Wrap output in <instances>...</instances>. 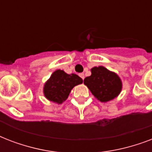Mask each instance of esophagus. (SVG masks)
<instances>
[{
    "label": "esophagus",
    "instance_id": "34e87169",
    "mask_svg": "<svg viewBox=\"0 0 152 152\" xmlns=\"http://www.w3.org/2000/svg\"><path fill=\"white\" fill-rule=\"evenodd\" d=\"M80 76L81 78L83 79H83H84V74H83V73H80Z\"/></svg>",
    "mask_w": 152,
    "mask_h": 152
}]
</instances>
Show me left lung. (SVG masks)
I'll return each mask as SVG.
<instances>
[{
  "label": "left lung",
  "mask_w": 152,
  "mask_h": 152,
  "mask_svg": "<svg viewBox=\"0 0 152 152\" xmlns=\"http://www.w3.org/2000/svg\"><path fill=\"white\" fill-rule=\"evenodd\" d=\"M91 75L84 79L83 83L95 99L107 102L118 97L122 89V82L118 74L103 66L94 67Z\"/></svg>",
  "instance_id": "8db88e82"
}]
</instances>
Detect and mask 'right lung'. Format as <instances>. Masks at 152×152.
Here are the masks:
<instances>
[{
    "mask_svg": "<svg viewBox=\"0 0 152 152\" xmlns=\"http://www.w3.org/2000/svg\"><path fill=\"white\" fill-rule=\"evenodd\" d=\"M83 83L76 74H67L61 69L54 71L43 87L44 96L49 101L61 104L68 99L72 89Z\"/></svg>",
    "mask_w": 152,
    "mask_h": 152,
    "instance_id": "1",
    "label": "right lung"
}]
</instances>
